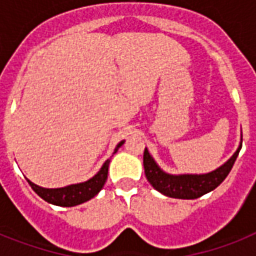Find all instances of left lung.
Wrapping results in <instances>:
<instances>
[{
    "mask_svg": "<svg viewBox=\"0 0 256 256\" xmlns=\"http://www.w3.org/2000/svg\"><path fill=\"white\" fill-rule=\"evenodd\" d=\"M242 148V140L238 150L232 154L226 164H223L216 170L207 174H179L172 175L164 172L152 160L148 148L144 152V166L146 178L156 191L166 196L176 199H196L210 192L226 179L228 172L234 166L235 160Z\"/></svg>",
    "mask_w": 256,
    "mask_h": 256,
    "instance_id": "left-lung-1",
    "label": "left lung"
}]
</instances>
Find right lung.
Masks as SVG:
<instances>
[{"instance_id":"obj_1","label":"right lung","mask_w":256,"mask_h":256,"mask_svg":"<svg viewBox=\"0 0 256 256\" xmlns=\"http://www.w3.org/2000/svg\"><path fill=\"white\" fill-rule=\"evenodd\" d=\"M124 144V140H120V144H116L114 152H118V148ZM110 160H108L100 168V170L96 172L92 178H90L86 182L77 183V184H70L66 187H60V188H45V187L37 186L36 183L28 182L32 186L36 194H38L44 200L56 204V206L62 207H72L81 204L84 202H88L92 198H94L104 187L106 179H108V171Z\"/></svg>"}]
</instances>
